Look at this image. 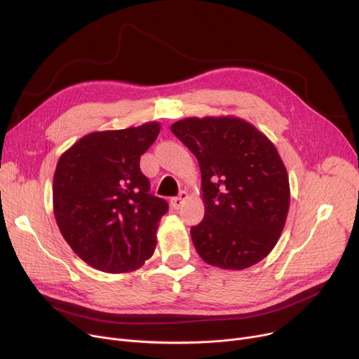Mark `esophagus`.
<instances>
[{
	"label": "esophagus",
	"instance_id": "obj_1",
	"mask_svg": "<svg viewBox=\"0 0 359 359\" xmlns=\"http://www.w3.org/2000/svg\"><path fill=\"white\" fill-rule=\"evenodd\" d=\"M187 198H188V193H187V191H181V193L178 194V197H172V198H171V205H172V208H175V210L181 208L182 204H184V201H185Z\"/></svg>",
	"mask_w": 359,
	"mask_h": 359
}]
</instances>
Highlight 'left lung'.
Returning <instances> with one entry per match:
<instances>
[{"instance_id":"left-lung-1","label":"left lung","mask_w":359,"mask_h":359,"mask_svg":"<svg viewBox=\"0 0 359 359\" xmlns=\"http://www.w3.org/2000/svg\"><path fill=\"white\" fill-rule=\"evenodd\" d=\"M201 171L204 219L191 239L204 262L245 269L277 245L290 207V184L273 143L233 116L188 117L171 126Z\"/></svg>"}]
</instances>
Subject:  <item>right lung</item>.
Instances as JSON below:
<instances>
[{
	"label": "right lung",
	"instance_id": "right-lung-1",
	"mask_svg": "<svg viewBox=\"0 0 359 359\" xmlns=\"http://www.w3.org/2000/svg\"><path fill=\"white\" fill-rule=\"evenodd\" d=\"M161 124L81 137L57 161L53 212L75 254L102 272L140 268L154 255L156 230L168 203L149 193L140 156L156 140Z\"/></svg>",
	"mask_w": 359,
	"mask_h": 359
}]
</instances>
